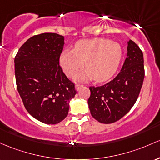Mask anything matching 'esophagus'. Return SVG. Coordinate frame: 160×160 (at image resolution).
I'll use <instances>...</instances> for the list:
<instances>
[{"mask_svg": "<svg viewBox=\"0 0 160 160\" xmlns=\"http://www.w3.org/2000/svg\"><path fill=\"white\" fill-rule=\"evenodd\" d=\"M82 87H83V85H75V90H76L77 91H79L80 88H82Z\"/></svg>", "mask_w": 160, "mask_h": 160, "instance_id": "esophagus-1", "label": "esophagus"}]
</instances>
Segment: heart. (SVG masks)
I'll return each instance as SVG.
<instances>
[{
    "instance_id": "1",
    "label": "heart",
    "mask_w": 160,
    "mask_h": 160,
    "mask_svg": "<svg viewBox=\"0 0 160 160\" xmlns=\"http://www.w3.org/2000/svg\"><path fill=\"white\" fill-rule=\"evenodd\" d=\"M122 56L121 46L104 38L82 40L75 44L74 51L65 50L60 62L62 70L72 76L84 66L87 69L75 76V79L86 82L93 79L104 82L115 74Z\"/></svg>"
}]
</instances>
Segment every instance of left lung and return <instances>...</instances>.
Returning a JSON list of instances; mask_svg holds the SVG:
<instances>
[{"instance_id": "obj_1", "label": "left lung", "mask_w": 160, "mask_h": 160, "mask_svg": "<svg viewBox=\"0 0 160 160\" xmlns=\"http://www.w3.org/2000/svg\"><path fill=\"white\" fill-rule=\"evenodd\" d=\"M127 57L120 72L112 81L90 87L88 103L91 116L104 124L113 123L129 112L137 100L144 78L142 51L129 40Z\"/></svg>"}]
</instances>
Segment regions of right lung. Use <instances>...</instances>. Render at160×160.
I'll return each mask as SVG.
<instances>
[{
	"instance_id": "1",
	"label": "right lung",
	"mask_w": 160,
	"mask_h": 160,
	"mask_svg": "<svg viewBox=\"0 0 160 160\" xmlns=\"http://www.w3.org/2000/svg\"><path fill=\"white\" fill-rule=\"evenodd\" d=\"M64 44L58 34L35 35L21 46L14 60L17 90L26 110L48 125L65 119L76 94L60 66Z\"/></svg>"
}]
</instances>
